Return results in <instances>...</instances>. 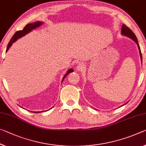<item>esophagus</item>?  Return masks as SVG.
Here are the masks:
<instances>
[{"label": "esophagus", "instance_id": "1", "mask_svg": "<svg viewBox=\"0 0 146 146\" xmlns=\"http://www.w3.org/2000/svg\"><path fill=\"white\" fill-rule=\"evenodd\" d=\"M84 68V65L83 64H78L77 66V69L78 71H81Z\"/></svg>", "mask_w": 146, "mask_h": 146}]
</instances>
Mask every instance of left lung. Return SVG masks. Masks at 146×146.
Wrapping results in <instances>:
<instances>
[{"label":"left lung","mask_w":146,"mask_h":146,"mask_svg":"<svg viewBox=\"0 0 146 146\" xmlns=\"http://www.w3.org/2000/svg\"><path fill=\"white\" fill-rule=\"evenodd\" d=\"M121 34L122 35H124L125 36L129 37V38H130L131 39H132L138 45V49H139V52H140V58H141V60L142 61V53H141V50H140V46H139V44H138V40H137V38H136V37L135 36V34H134V32L131 31V30L129 29V28L127 27L125 25H123L121 27Z\"/></svg>","instance_id":"1"}]
</instances>
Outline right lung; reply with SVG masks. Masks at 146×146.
<instances>
[{"mask_svg":"<svg viewBox=\"0 0 146 146\" xmlns=\"http://www.w3.org/2000/svg\"><path fill=\"white\" fill-rule=\"evenodd\" d=\"M42 24H43V23L41 22V21H36V22L34 23H30V24L27 25L26 26L24 27L23 30H22V31H19L16 32L14 35L12 36V38H11L10 42H9L8 46H7L6 52L8 51V50L9 49V48H10V47H11V45H12V43H14L15 41H17L18 38H21V37L25 36L27 34L29 33L30 32H31L32 30L35 29H36V28L39 27L40 26H41V25ZM73 70L72 69H69V70L68 71V72H67V73L64 75V77L63 78V80L64 79V78H66V76L68 75L69 73L73 72ZM63 80H62V81H63ZM34 112V113H38V112Z\"/></svg>","mask_w":146,"mask_h":146,"instance_id":"add662e5","label":"right lung"}]
</instances>
